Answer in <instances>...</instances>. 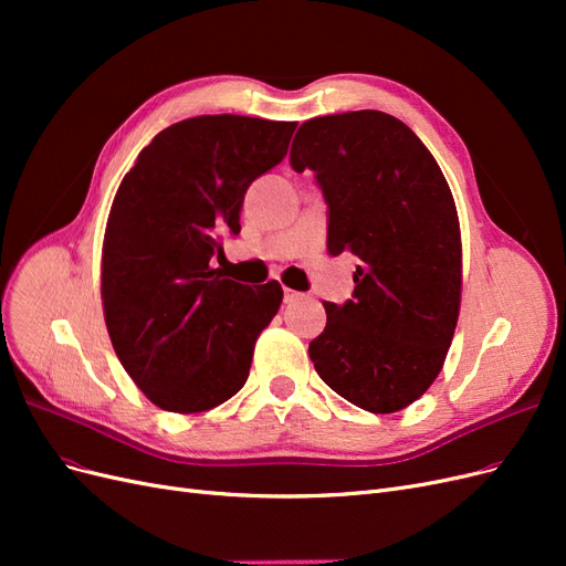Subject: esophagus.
I'll list each match as a JSON object with an SVG mask.
<instances>
[{
    "label": "esophagus",
    "instance_id": "1",
    "mask_svg": "<svg viewBox=\"0 0 566 566\" xmlns=\"http://www.w3.org/2000/svg\"><path fill=\"white\" fill-rule=\"evenodd\" d=\"M297 300H302V295L295 293V290H290V287L283 290V302H285V304H293V302H297Z\"/></svg>",
    "mask_w": 566,
    "mask_h": 566
}]
</instances>
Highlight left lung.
<instances>
[{"instance_id": "8db88e82", "label": "left lung", "mask_w": 566, "mask_h": 566, "mask_svg": "<svg viewBox=\"0 0 566 566\" xmlns=\"http://www.w3.org/2000/svg\"><path fill=\"white\" fill-rule=\"evenodd\" d=\"M290 165L328 205V252L356 254L354 293L325 306L310 356L321 380L370 413L420 399L460 310V227L451 188L408 125L380 111L306 119Z\"/></svg>"}]
</instances>
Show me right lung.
<instances>
[{
  "instance_id": "right-lung-1",
  "label": "right lung",
  "mask_w": 566,
  "mask_h": 566,
  "mask_svg": "<svg viewBox=\"0 0 566 566\" xmlns=\"http://www.w3.org/2000/svg\"><path fill=\"white\" fill-rule=\"evenodd\" d=\"M297 123L200 115L156 134L113 200L101 297L113 349L146 397L172 413L231 399L276 316V281L212 269L219 235L241 231L250 184L276 167Z\"/></svg>"
}]
</instances>
